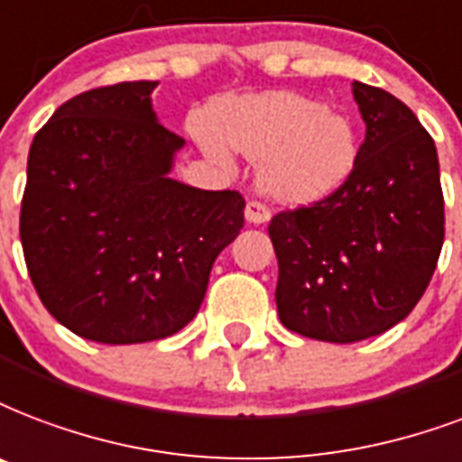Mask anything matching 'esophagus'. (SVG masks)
<instances>
[{"mask_svg": "<svg viewBox=\"0 0 462 462\" xmlns=\"http://www.w3.org/2000/svg\"><path fill=\"white\" fill-rule=\"evenodd\" d=\"M245 217H246V223L263 225L271 217L269 208L263 206V203H259V200H249L245 208Z\"/></svg>", "mask_w": 462, "mask_h": 462, "instance_id": "obj_1", "label": "esophagus"}]
</instances>
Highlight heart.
<instances>
[{
  "instance_id": "b5f03b06",
  "label": "heart",
  "mask_w": 462,
  "mask_h": 462,
  "mask_svg": "<svg viewBox=\"0 0 462 462\" xmlns=\"http://www.w3.org/2000/svg\"><path fill=\"white\" fill-rule=\"evenodd\" d=\"M223 143L259 162V189L286 206L315 203L346 184L358 162V133L341 111L295 91L223 101L213 108ZM200 145L223 154L213 133L199 130Z\"/></svg>"
}]
</instances>
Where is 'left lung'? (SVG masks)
I'll use <instances>...</instances> for the list:
<instances>
[{
	"mask_svg": "<svg viewBox=\"0 0 462 462\" xmlns=\"http://www.w3.org/2000/svg\"><path fill=\"white\" fill-rule=\"evenodd\" d=\"M365 140L348 181L312 206L271 217L281 322L302 337L354 344L410 315L443 246L439 154L410 108L354 82Z\"/></svg>",
	"mask_w": 462,
	"mask_h": 462,
	"instance_id": "1",
	"label": "left lung"
}]
</instances>
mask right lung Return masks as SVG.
Here are the masks:
<instances>
[{"instance_id": "1", "label": "right lung", "mask_w": 462, "mask_h": 462, "mask_svg": "<svg viewBox=\"0 0 462 462\" xmlns=\"http://www.w3.org/2000/svg\"><path fill=\"white\" fill-rule=\"evenodd\" d=\"M157 82L77 94L38 130L21 200V245L38 298L98 344L184 329L217 254L245 225L237 191L169 176L184 137L152 111Z\"/></svg>"}]
</instances>
